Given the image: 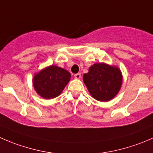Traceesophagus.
<instances>
[{
	"label": "esophagus",
	"mask_w": 153,
	"mask_h": 153,
	"mask_svg": "<svg viewBox=\"0 0 153 153\" xmlns=\"http://www.w3.org/2000/svg\"><path fill=\"white\" fill-rule=\"evenodd\" d=\"M81 73H77L75 75V78H76V79H80V78H81Z\"/></svg>",
	"instance_id": "esophagus-1"
}]
</instances>
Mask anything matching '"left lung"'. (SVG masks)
Listing matches in <instances>:
<instances>
[{
    "label": "left lung",
    "instance_id": "1",
    "mask_svg": "<svg viewBox=\"0 0 153 153\" xmlns=\"http://www.w3.org/2000/svg\"><path fill=\"white\" fill-rule=\"evenodd\" d=\"M83 80L90 95L97 101L105 102L118 93L122 84V75L118 67L99 63L89 67Z\"/></svg>",
    "mask_w": 153,
    "mask_h": 153
}]
</instances>
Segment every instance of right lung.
Returning <instances> with one entry per match:
<instances>
[{
    "label": "right lung",
    "mask_w": 153,
    "mask_h": 153,
    "mask_svg": "<svg viewBox=\"0 0 153 153\" xmlns=\"http://www.w3.org/2000/svg\"><path fill=\"white\" fill-rule=\"evenodd\" d=\"M70 78L71 75L67 70L51 65L35 74L33 86L40 96L45 99H52L62 92Z\"/></svg>",
    "instance_id": "1"
}]
</instances>
